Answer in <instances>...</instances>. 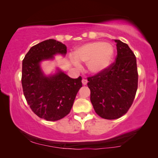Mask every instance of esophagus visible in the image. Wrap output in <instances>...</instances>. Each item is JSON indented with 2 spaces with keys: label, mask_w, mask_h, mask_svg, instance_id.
<instances>
[{
  "label": "esophagus",
  "mask_w": 158,
  "mask_h": 158,
  "mask_svg": "<svg viewBox=\"0 0 158 158\" xmlns=\"http://www.w3.org/2000/svg\"><path fill=\"white\" fill-rule=\"evenodd\" d=\"M88 83V80L86 79H82V84L84 85H86Z\"/></svg>",
  "instance_id": "34e87169"
}]
</instances>
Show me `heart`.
Segmentation results:
<instances>
[{"instance_id":"obj_1","label":"heart","mask_w":158,"mask_h":158,"mask_svg":"<svg viewBox=\"0 0 158 158\" xmlns=\"http://www.w3.org/2000/svg\"><path fill=\"white\" fill-rule=\"evenodd\" d=\"M77 60L86 63L88 69L92 74H98L110 65L114 58V49L111 44L105 42H89L74 51ZM74 63H77L74 60Z\"/></svg>"}]
</instances>
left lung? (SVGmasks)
I'll use <instances>...</instances> for the list:
<instances>
[{
	"label": "left lung",
	"mask_w": 158,
	"mask_h": 158,
	"mask_svg": "<svg viewBox=\"0 0 158 158\" xmlns=\"http://www.w3.org/2000/svg\"><path fill=\"white\" fill-rule=\"evenodd\" d=\"M117 56L115 62L100 73L88 77L90 101L99 116L119 118L132 106L138 87L135 55L127 44L115 40Z\"/></svg>",
	"instance_id": "8db88e82"
}]
</instances>
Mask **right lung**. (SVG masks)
Here are the masks:
<instances>
[{
    "mask_svg": "<svg viewBox=\"0 0 158 158\" xmlns=\"http://www.w3.org/2000/svg\"><path fill=\"white\" fill-rule=\"evenodd\" d=\"M66 53L65 44L49 39L32 47L22 61L21 84L26 102L37 116L49 121H58L70 112L82 87L81 77L70 78L59 69L47 77L42 71L41 61Z\"/></svg>",
    "mask_w": 158,
    "mask_h": 158,
    "instance_id": "add662e5",
    "label": "right lung"
}]
</instances>
